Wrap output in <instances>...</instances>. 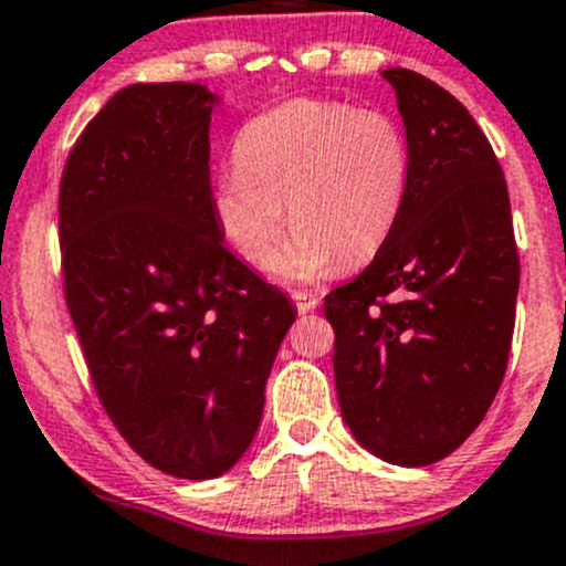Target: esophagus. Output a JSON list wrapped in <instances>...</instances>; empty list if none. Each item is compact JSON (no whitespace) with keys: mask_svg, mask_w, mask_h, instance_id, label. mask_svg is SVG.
Returning <instances> with one entry per match:
<instances>
[{"mask_svg":"<svg viewBox=\"0 0 566 566\" xmlns=\"http://www.w3.org/2000/svg\"><path fill=\"white\" fill-rule=\"evenodd\" d=\"M291 300H294L296 311H300L302 316H305V313H311V311H316V307H318V296L305 294V291H294V294H291Z\"/></svg>","mask_w":566,"mask_h":566,"instance_id":"34e87169","label":"esophagus"}]
</instances>
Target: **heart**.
Returning <instances> with one entry per match:
<instances>
[{"label": "heart", "instance_id": "heart-1", "mask_svg": "<svg viewBox=\"0 0 566 566\" xmlns=\"http://www.w3.org/2000/svg\"><path fill=\"white\" fill-rule=\"evenodd\" d=\"M234 171L218 177L212 212L255 270L275 261L283 203L291 242L275 270L289 283L322 281L370 261L392 234L411 182L403 127L376 108L300 97L244 122Z\"/></svg>", "mask_w": 566, "mask_h": 566}]
</instances>
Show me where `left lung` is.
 I'll use <instances>...</instances> for the list:
<instances>
[{"label": "left lung", "mask_w": 566, "mask_h": 566, "mask_svg": "<svg viewBox=\"0 0 566 566\" xmlns=\"http://www.w3.org/2000/svg\"><path fill=\"white\" fill-rule=\"evenodd\" d=\"M411 147L403 212L370 266L324 296L337 403L354 439L395 465L455 452L496 398L521 283L510 193L465 106L384 70Z\"/></svg>", "instance_id": "left-lung-1"}]
</instances>
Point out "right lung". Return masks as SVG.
Here are the masks:
<instances>
[{"mask_svg":"<svg viewBox=\"0 0 566 566\" xmlns=\"http://www.w3.org/2000/svg\"><path fill=\"white\" fill-rule=\"evenodd\" d=\"M201 84H133L86 125L60 185L70 318L103 409L149 465L226 474L248 452L296 311L223 244Z\"/></svg>","mask_w":566,"mask_h":566,"instance_id":"obj_1","label":"right lung"}]
</instances>
